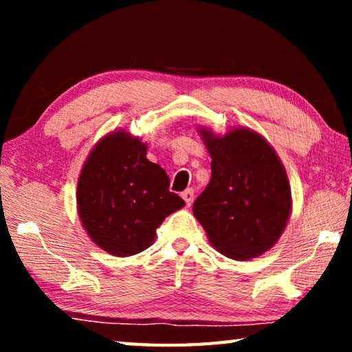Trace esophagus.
Listing matches in <instances>:
<instances>
[{
	"mask_svg": "<svg viewBox=\"0 0 352 352\" xmlns=\"http://www.w3.org/2000/svg\"><path fill=\"white\" fill-rule=\"evenodd\" d=\"M182 197H183L184 201H186V205L190 206V205H192V201H194V189L192 188L186 189L184 192H182Z\"/></svg>",
	"mask_w": 352,
	"mask_h": 352,
	"instance_id": "obj_1",
	"label": "esophagus"
}]
</instances>
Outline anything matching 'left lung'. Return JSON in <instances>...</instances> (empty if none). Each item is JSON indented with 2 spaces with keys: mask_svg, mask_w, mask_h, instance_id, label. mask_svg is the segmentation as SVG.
Here are the masks:
<instances>
[{
  "mask_svg": "<svg viewBox=\"0 0 352 352\" xmlns=\"http://www.w3.org/2000/svg\"><path fill=\"white\" fill-rule=\"evenodd\" d=\"M212 158L211 180L194 201L195 219L220 253L258 258L275 245L292 204L287 174L261 135L247 129L223 138L201 130Z\"/></svg>",
  "mask_w": 352,
  "mask_h": 352,
  "instance_id": "left-lung-1",
  "label": "left lung"
}]
</instances>
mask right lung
<instances>
[{
  "label": "right lung",
  "mask_w": 352,
  "mask_h": 352,
  "mask_svg": "<svg viewBox=\"0 0 352 352\" xmlns=\"http://www.w3.org/2000/svg\"><path fill=\"white\" fill-rule=\"evenodd\" d=\"M146 151L138 138L111 133L93 148L80 172V220L93 242L113 256L146 250L163 220L184 205L169 190L166 170L148 162Z\"/></svg>",
  "instance_id": "obj_1"
}]
</instances>
